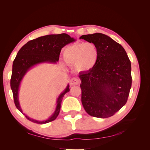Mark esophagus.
Returning <instances> with one entry per match:
<instances>
[{"instance_id":"esophagus-1","label":"esophagus","mask_w":150,"mask_h":150,"mask_svg":"<svg viewBox=\"0 0 150 150\" xmlns=\"http://www.w3.org/2000/svg\"><path fill=\"white\" fill-rule=\"evenodd\" d=\"M79 83V80L78 78H73L70 80V85L71 86H76Z\"/></svg>"}]
</instances>
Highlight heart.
Segmentation results:
<instances>
[{
	"label": "heart",
	"instance_id": "obj_1",
	"mask_svg": "<svg viewBox=\"0 0 150 150\" xmlns=\"http://www.w3.org/2000/svg\"><path fill=\"white\" fill-rule=\"evenodd\" d=\"M99 57V51L92 42H81L72 44L63 52L64 61L69 64H76L79 71L87 72L96 66Z\"/></svg>",
	"mask_w": 150,
	"mask_h": 150
}]
</instances>
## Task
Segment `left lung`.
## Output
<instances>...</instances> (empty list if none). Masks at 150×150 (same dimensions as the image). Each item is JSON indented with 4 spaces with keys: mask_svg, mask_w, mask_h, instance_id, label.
<instances>
[{
    "mask_svg": "<svg viewBox=\"0 0 150 150\" xmlns=\"http://www.w3.org/2000/svg\"><path fill=\"white\" fill-rule=\"evenodd\" d=\"M80 39L96 45L99 57L96 66L80 72L81 101L91 116L106 118L125 105L131 88V66L121 44L101 33L83 35Z\"/></svg>",
    "mask_w": 150,
    "mask_h": 150,
    "instance_id": "1",
    "label": "left lung"
}]
</instances>
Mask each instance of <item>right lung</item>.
I'll use <instances>...</instances> for the list:
<instances>
[{"label":"right lung","mask_w":150,"mask_h":150,"mask_svg":"<svg viewBox=\"0 0 150 150\" xmlns=\"http://www.w3.org/2000/svg\"><path fill=\"white\" fill-rule=\"evenodd\" d=\"M75 41L76 39L65 33L51 34L31 40L21 48L13 62L11 79V88L14 103L18 110L23 112L19 100V91L22 81L27 72L32 68L40 64H57L62 48L66 45ZM69 90V84H68L65 89L59 95L55 111L47 120H36L24 113L22 114L29 120L38 124H45L54 121L59 113L62 98Z\"/></svg>","instance_id":"obj_1"}]
</instances>
